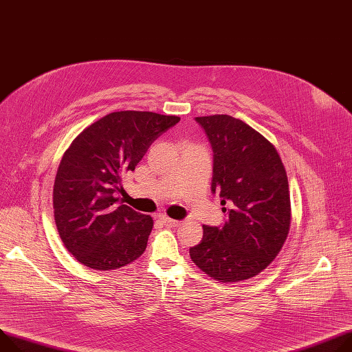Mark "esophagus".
<instances>
[{
	"instance_id": "obj_1",
	"label": "esophagus",
	"mask_w": 352,
	"mask_h": 352,
	"mask_svg": "<svg viewBox=\"0 0 352 352\" xmlns=\"http://www.w3.org/2000/svg\"><path fill=\"white\" fill-rule=\"evenodd\" d=\"M163 223L168 228H178L181 225L179 220H174V219H170V217H163Z\"/></svg>"
}]
</instances>
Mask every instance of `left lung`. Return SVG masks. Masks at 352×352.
Masks as SVG:
<instances>
[{"mask_svg":"<svg viewBox=\"0 0 352 352\" xmlns=\"http://www.w3.org/2000/svg\"><path fill=\"white\" fill-rule=\"evenodd\" d=\"M213 150L212 192L228 208L221 226H204L192 261L223 283L258 275L280 251L291 226L289 185L276 148L230 115L199 116Z\"/></svg>","mask_w":352,"mask_h":352,"instance_id":"obj_1","label":"left lung"}]
</instances>
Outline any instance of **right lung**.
Masks as SVG:
<instances>
[{"mask_svg":"<svg viewBox=\"0 0 352 352\" xmlns=\"http://www.w3.org/2000/svg\"><path fill=\"white\" fill-rule=\"evenodd\" d=\"M178 122V116L120 111L74 139L56 174L53 209L60 239L77 261L109 271L143 254L153 219L119 204L116 194L151 143Z\"/></svg>","mask_w":352,"mask_h":352,"instance_id":"add662e5","label":"right lung"}]
</instances>
